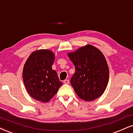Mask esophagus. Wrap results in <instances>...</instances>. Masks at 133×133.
<instances>
[{
    "label": "esophagus",
    "instance_id": "34e87169",
    "mask_svg": "<svg viewBox=\"0 0 133 133\" xmlns=\"http://www.w3.org/2000/svg\"><path fill=\"white\" fill-rule=\"evenodd\" d=\"M63 83H65V84H68V83H69V80H68V79H65V80H64Z\"/></svg>",
    "mask_w": 133,
    "mask_h": 133
}]
</instances>
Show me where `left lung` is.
<instances>
[{
    "label": "left lung",
    "instance_id": "left-lung-1",
    "mask_svg": "<svg viewBox=\"0 0 133 133\" xmlns=\"http://www.w3.org/2000/svg\"><path fill=\"white\" fill-rule=\"evenodd\" d=\"M74 64L75 73L71 84L79 98L92 101L102 95L109 79V69L104 54L88 44L68 54Z\"/></svg>",
    "mask_w": 133,
    "mask_h": 133
}]
</instances>
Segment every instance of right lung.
Here are the masks:
<instances>
[{"instance_id":"add662e5","label":"right lung","mask_w":133,"mask_h":133,"mask_svg":"<svg viewBox=\"0 0 133 133\" xmlns=\"http://www.w3.org/2000/svg\"><path fill=\"white\" fill-rule=\"evenodd\" d=\"M55 54L48 49L31 54L24 65L23 79L29 96L36 101L47 102L56 94L62 82L52 68Z\"/></svg>"}]
</instances>
